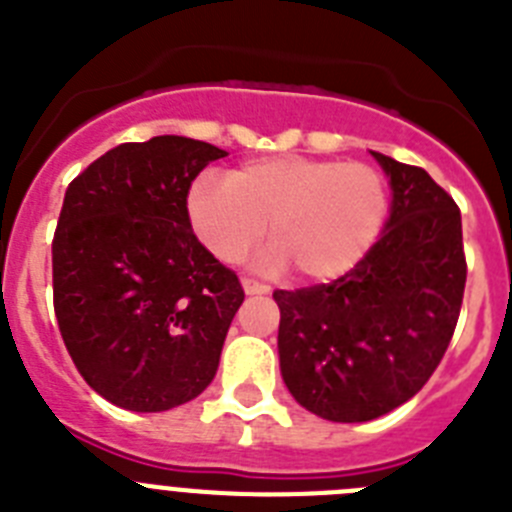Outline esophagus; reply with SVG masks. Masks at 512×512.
I'll list each match as a JSON object with an SVG mask.
<instances>
[{
    "instance_id": "esophagus-1",
    "label": "esophagus",
    "mask_w": 512,
    "mask_h": 512,
    "mask_svg": "<svg viewBox=\"0 0 512 512\" xmlns=\"http://www.w3.org/2000/svg\"><path fill=\"white\" fill-rule=\"evenodd\" d=\"M241 284H243V289H246V295H269V284H264V282H256V279H251V277H243Z\"/></svg>"
}]
</instances>
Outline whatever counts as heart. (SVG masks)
<instances>
[{
  "instance_id": "obj_1",
  "label": "heart",
  "mask_w": 512,
  "mask_h": 512,
  "mask_svg": "<svg viewBox=\"0 0 512 512\" xmlns=\"http://www.w3.org/2000/svg\"><path fill=\"white\" fill-rule=\"evenodd\" d=\"M194 233L220 261H238L269 235L271 266H295L305 282L343 277L364 259L390 212L387 182L361 161L256 158L228 182L200 176L187 197Z\"/></svg>"
}]
</instances>
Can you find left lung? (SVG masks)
Segmentation results:
<instances>
[{
  "mask_svg": "<svg viewBox=\"0 0 512 512\" xmlns=\"http://www.w3.org/2000/svg\"><path fill=\"white\" fill-rule=\"evenodd\" d=\"M372 156L392 187L379 241L330 284L274 292L284 384L333 423L374 420L423 390L454 336L467 284L456 202L420 166Z\"/></svg>",
  "mask_w": 512,
  "mask_h": 512,
  "instance_id": "8db88e82",
  "label": "left lung"
}]
</instances>
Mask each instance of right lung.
<instances>
[{
	"label": "right lung",
	"mask_w": 512,
	"mask_h": 512,
	"mask_svg": "<svg viewBox=\"0 0 512 512\" xmlns=\"http://www.w3.org/2000/svg\"><path fill=\"white\" fill-rule=\"evenodd\" d=\"M228 156L182 135L122 143L76 176L53 235V307L76 369L133 413L207 390L243 302L235 271L197 241L187 194Z\"/></svg>",
	"instance_id": "add662e5"
}]
</instances>
